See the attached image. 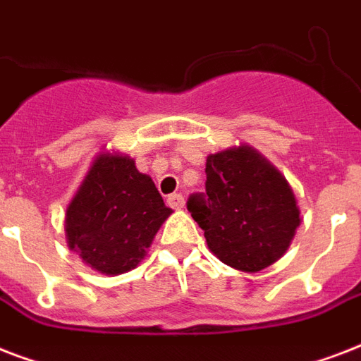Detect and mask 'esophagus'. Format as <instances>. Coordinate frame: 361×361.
Instances as JSON below:
<instances>
[{
  "label": "esophagus",
  "mask_w": 361,
  "mask_h": 361,
  "mask_svg": "<svg viewBox=\"0 0 361 361\" xmlns=\"http://www.w3.org/2000/svg\"><path fill=\"white\" fill-rule=\"evenodd\" d=\"M166 204H169L172 209H181L183 206H185V198H183V195H176L174 192V195H169Z\"/></svg>",
  "instance_id": "obj_1"
}]
</instances>
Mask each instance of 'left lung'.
Wrapping results in <instances>:
<instances>
[{
	"instance_id": "obj_1",
	"label": "left lung",
	"mask_w": 361,
	"mask_h": 361,
	"mask_svg": "<svg viewBox=\"0 0 361 361\" xmlns=\"http://www.w3.org/2000/svg\"><path fill=\"white\" fill-rule=\"evenodd\" d=\"M187 209L209 251L245 274L277 262L302 223L290 183L247 144L209 153L206 198L191 197Z\"/></svg>"
}]
</instances>
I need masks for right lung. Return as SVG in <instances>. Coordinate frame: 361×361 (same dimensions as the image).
I'll use <instances>...</instances> for the list:
<instances>
[{"mask_svg": "<svg viewBox=\"0 0 361 361\" xmlns=\"http://www.w3.org/2000/svg\"><path fill=\"white\" fill-rule=\"evenodd\" d=\"M172 209L135 159L101 152L65 212V238L82 262L103 275L135 269Z\"/></svg>", "mask_w": 361, "mask_h": 361, "instance_id": "add662e5", "label": "right lung"}]
</instances>
